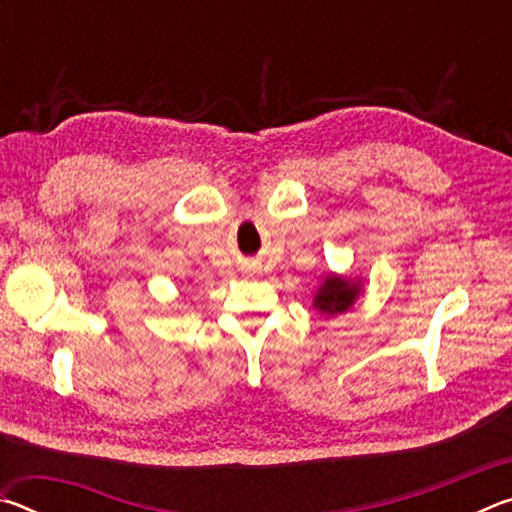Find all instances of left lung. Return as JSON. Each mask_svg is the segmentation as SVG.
I'll use <instances>...</instances> for the list:
<instances>
[{"instance_id": "1", "label": "left lung", "mask_w": 512, "mask_h": 512, "mask_svg": "<svg viewBox=\"0 0 512 512\" xmlns=\"http://www.w3.org/2000/svg\"><path fill=\"white\" fill-rule=\"evenodd\" d=\"M363 293V282L350 280L348 275L339 273H325L320 275V282L314 291V307L320 316H339L350 311L354 302L361 298Z\"/></svg>"}]
</instances>
